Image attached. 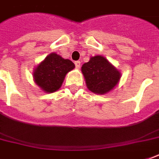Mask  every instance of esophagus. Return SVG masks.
Wrapping results in <instances>:
<instances>
[{"label": "esophagus", "mask_w": 159, "mask_h": 159, "mask_svg": "<svg viewBox=\"0 0 159 159\" xmlns=\"http://www.w3.org/2000/svg\"><path fill=\"white\" fill-rule=\"evenodd\" d=\"M75 68L79 69L80 65H81V62H80L79 61H75Z\"/></svg>", "instance_id": "obj_1"}]
</instances>
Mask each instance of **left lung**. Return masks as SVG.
<instances>
[{
  "mask_svg": "<svg viewBox=\"0 0 159 159\" xmlns=\"http://www.w3.org/2000/svg\"><path fill=\"white\" fill-rule=\"evenodd\" d=\"M86 85L94 93L104 94L111 91L120 79V73L101 56L91 57L82 66Z\"/></svg>",
  "mask_w": 159,
  "mask_h": 159,
  "instance_id": "obj_1",
  "label": "left lung"
}]
</instances>
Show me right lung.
<instances>
[{
    "mask_svg": "<svg viewBox=\"0 0 159 159\" xmlns=\"http://www.w3.org/2000/svg\"><path fill=\"white\" fill-rule=\"evenodd\" d=\"M74 68L75 64L70 60L51 53L34 70V82L45 92L52 93L59 89L66 74Z\"/></svg>",
    "mask_w": 159,
    "mask_h": 159,
    "instance_id": "add662e5",
    "label": "right lung"
}]
</instances>
